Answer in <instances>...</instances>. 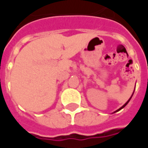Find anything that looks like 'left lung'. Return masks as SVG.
Returning <instances> with one entry per match:
<instances>
[{
    "label": "left lung",
    "mask_w": 148,
    "mask_h": 148,
    "mask_svg": "<svg viewBox=\"0 0 148 148\" xmlns=\"http://www.w3.org/2000/svg\"><path fill=\"white\" fill-rule=\"evenodd\" d=\"M134 91H135V90H134ZM133 93H134V92H133V93H132V96H131V97H130V98H129V99H128V101H127V102L125 103V104H124V106H122V107H121V108H120V109H117V110H116V111H115V112H118V111H120V110H121V109H123V108H124V107H125V106H127V103L129 102V101H130V100H131V98H132V97L133 96Z\"/></svg>",
    "instance_id": "8db88e82"
}]
</instances>
